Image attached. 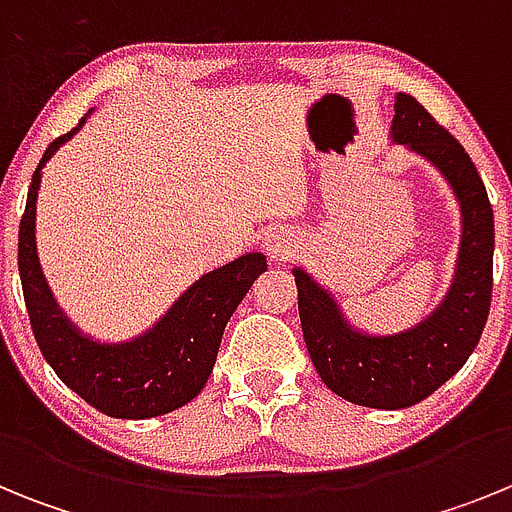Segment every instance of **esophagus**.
Instances as JSON below:
<instances>
[{
    "label": "esophagus",
    "mask_w": 512,
    "mask_h": 512,
    "mask_svg": "<svg viewBox=\"0 0 512 512\" xmlns=\"http://www.w3.org/2000/svg\"><path fill=\"white\" fill-rule=\"evenodd\" d=\"M261 248L271 261H289L297 251V238L289 230H271L261 238Z\"/></svg>",
    "instance_id": "1"
}]
</instances>
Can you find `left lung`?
Wrapping results in <instances>:
<instances>
[{
	"label": "left lung",
	"instance_id": "left-lung-1",
	"mask_svg": "<svg viewBox=\"0 0 512 512\" xmlns=\"http://www.w3.org/2000/svg\"><path fill=\"white\" fill-rule=\"evenodd\" d=\"M390 138L425 158L459 202L461 241L454 279L420 323L369 333L346 318L341 302L305 266H295L300 323L310 359L328 390L377 410H402L449 382L467 364L490 315L495 217L477 166L459 140L410 94H395Z\"/></svg>",
	"mask_w": 512,
	"mask_h": 512
}]
</instances>
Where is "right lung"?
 I'll use <instances>...</instances> for the list:
<instances>
[{"label": "right lung", "instance_id": "obj_1", "mask_svg": "<svg viewBox=\"0 0 512 512\" xmlns=\"http://www.w3.org/2000/svg\"><path fill=\"white\" fill-rule=\"evenodd\" d=\"M92 112L81 117L71 133L45 148L33 174L17 246L22 295L35 341L66 387L110 418H156L200 395L215 366L225 325L253 282L266 271V256L246 253L202 274L151 328L128 341H99L84 333L61 310L45 282L35 243V210L45 164L84 128Z\"/></svg>", "mask_w": 512, "mask_h": 512}]
</instances>
